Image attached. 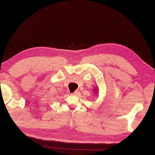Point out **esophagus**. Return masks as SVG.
Returning <instances> with one entry per match:
<instances>
[{
    "mask_svg": "<svg viewBox=\"0 0 155 155\" xmlns=\"http://www.w3.org/2000/svg\"><path fill=\"white\" fill-rule=\"evenodd\" d=\"M78 91H75V92H73V93H71V95H76L78 94Z\"/></svg>",
    "mask_w": 155,
    "mask_h": 155,
    "instance_id": "esophagus-1",
    "label": "esophagus"
}]
</instances>
